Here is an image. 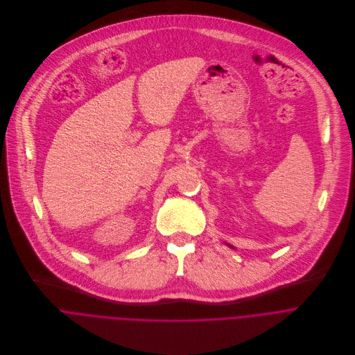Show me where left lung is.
I'll return each mask as SVG.
<instances>
[{"label":"left lung","mask_w":355,"mask_h":355,"mask_svg":"<svg viewBox=\"0 0 355 355\" xmlns=\"http://www.w3.org/2000/svg\"><path fill=\"white\" fill-rule=\"evenodd\" d=\"M231 248H232V246H231Z\"/></svg>","instance_id":"obj_1"}]
</instances>
